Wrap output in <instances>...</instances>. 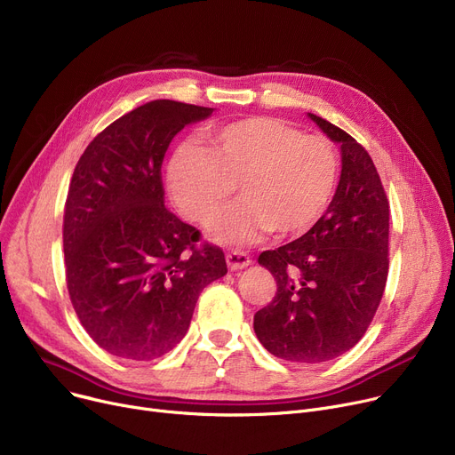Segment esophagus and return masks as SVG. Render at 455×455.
<instances>
[{
  "instance_id": "obj_1",
  "label": "esophagus",
  "mask_w": 455,
  "mask_h": 455,
  "mask_svg": "<svg viewBox=\"0 0 455 455\" xmlns=\"http://www.w3.org/2000/svg\"><path fill=\"white\" fill-rule=\"evenodd\" d=\"M227 264L232 271L243 269V267L251 266V256L243 251H230V252H227Z\"/></svg>"
}]
</instances>
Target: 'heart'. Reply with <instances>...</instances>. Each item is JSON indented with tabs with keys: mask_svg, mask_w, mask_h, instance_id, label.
Returning a JSON list of instances; mask_svg holds the SVG:
<instances>
[{
	"mask_svg": "<svg viewBox=\"0 0 455 455\" xmlns=\"http://www.w3.org/2000/svg\"><path fill=\"white\" fill-rule=\"evenodd\" d=\"M167 165V188L189 221L208 225L235 186L242 201L212 227L215 240L243 245L273 230L300 235L326 212L339 177L333 143L275 117H245L201 132Z\"/></svg>",
	"mask_w": 455,
	"mask_h": 455,
	"instance_id": "obj_1",
	"label": "heart"
}]
</instances>
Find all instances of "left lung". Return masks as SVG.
<instances>
[{"mask_svg":"<svg viewBox=\"0 0 455 455\" xmlns=\"http://www.w3.org/2000/svg\"><path fill=\"white\" fill-rule=\"evenodd\" d=\"M341 148V179L323 218L299 240L266 251L258 264L276 280L254 331L273 355L321 363L363 338L389 273V201L362 143L307 114Z\"/></svg>","mask_w":455,"mask_h":455,"instance_id":"left-lung-1","label":"left lung"}]
</instances>
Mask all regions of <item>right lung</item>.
Here are the masks:
<instances>
[{"mask_svg": "<svg viewBox=\"0 0 455 455\" xmlns=\"http://www.w3.org/2000/svg\"><path fill=\"white\" fill-rule=\"evenodd\" d=\"M213 108L156 100L116 119L81 155L64 206L68 293L88 336L149 362L188 331L206 285L227 275L220 247L164 206L172 140Z\"/></svg>", "mask_w": 455, "mask_h": 455, "instance_id": "add662e5", "label": "right lung"}]
</instances>
